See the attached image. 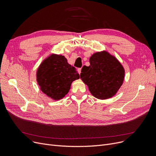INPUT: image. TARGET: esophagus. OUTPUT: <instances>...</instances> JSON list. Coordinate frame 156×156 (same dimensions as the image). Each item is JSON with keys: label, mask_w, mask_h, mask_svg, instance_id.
I'll use <instances>...</instances> for the list:
<instances>
[{"label": "esophagus", "mask_w": 156, "mask_h": 156, "mask_svg": "<svg viewBox=\"0 0 156 156\" xmlns=\"http://www.w3.org/2000/svg\"><path fill=\"white\" fill-rule=\"evenodd\" d=\"M81 71V68H78V73H79V75H80Z\"/></svg>", "instance_id": "34e87169"}]
</instances>
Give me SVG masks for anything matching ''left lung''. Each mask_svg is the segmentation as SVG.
I'll return each mask as SVG.
<instances>
[{
  "mask_svg": "<svg viewBox=\"0 0 156 156\" xmlns=\"http://www.w3.org/2000/svg\"><path fill=\"white\" fill-rule=\"evenodd\" d=\"M80 78L97 99L105 100L115 95L123 83L125 69L108 52H97L90 57V66L81 69Z\"/></svg>",
  "mask_w": 156,
  "mask_h": 156,
  "instance_id": "obj_1",
  "label": "left lung"
}]
</instances>
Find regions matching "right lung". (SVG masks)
<instances>
[{"label": "right lung", "mask_w": 156, "mask_h": 156, "mask_svg": "<svg viewBox=\"0 0 156 156\" xmlns=\"http://www.w3.org/2000/svg\"><path fill=\"white\" fill-rule=\"evenodd\" d=\"M79 78L76 68L62 55L51 54L37 71V81L41 91L54 101L62 99L68 93L73 81Z\"/></svg>", "instance_id": "obj_1"}]
</instances>
